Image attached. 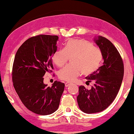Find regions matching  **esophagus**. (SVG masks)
<instances>
[{"label":"esophagus","instance_id":"obj_1","mask_svg":"<svg viewBox=\"0 0 134 134\" xmlns=\"http://www.w3.org/2000/svg\"><path fill=\"white\" fill-rule=\"evenodd\" d=\"M71 83H69V82H66L65 83V87H69V85H71Z\"/></svg>","mask_w":134,"mask_h":134}]
</instances>
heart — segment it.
<instances>
[{"label":"heart","instance_id":"1","mask_svg":"<svg viewBox=\"0 0 134 134\" xmlns=\"http://www.w3.org/2000/svg\"><path fill=\"white\" fill-rule=\"evenodd\" d=\"M69 57H72V65L60 69L58 73L60 79L68 82L74 81L82 72L85 76L93 74L98 70L102 61L101 51L83 39L68 40L65 48L54 52L52 60L57 66L62 67Z\"/></svg>","mask_w":134,"mask_h":134}]
</instances>
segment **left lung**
Instances as JSON below:
<instances>
[{
  "mask_svg": "<svg viewBox=\"0 0 134 134\" xmlns=\"http://www.w3.org/2000/svg\"><path fill=\"white\" fill-rule=\"evenodd\" d=\"M94 41L102 52L103 65L85 77L86 83L94 82L91 89L80 86L77 97L79 109L88 114L103 111L112 103L124 76L123 62L115 46L103 36H96Z\"/></svg>",
  "mask_w": 134,
  "mask_h": 134,
  "instance_id": "left-lung-1",
  "label": "left lung"
}]
</instances>
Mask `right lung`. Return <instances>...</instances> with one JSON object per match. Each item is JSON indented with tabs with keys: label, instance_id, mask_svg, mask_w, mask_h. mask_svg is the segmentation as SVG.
<instances>
[{
	"label": "right lung",
	"instance_id": "1",
	"mask_svg": "<svg viewBox=\"0 0 134 134\" xmlns=\"http://www.w3.org/2000/svg\"><path fill=\"white\" fill-rule=\"evenodd\" d=\"M55 35H40L27 40L18 49L13 65L12 79L20 99L29 110L41 115L58 109L65 84L55 81L52 87L43 82L54 68L52 57L57 49Z\"/></svg>",
	"mask_w": 134,
	"mask_h": 134
}]
</instances>
